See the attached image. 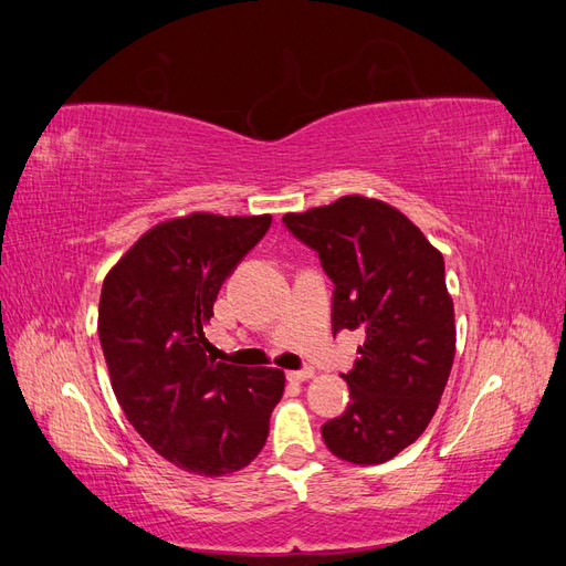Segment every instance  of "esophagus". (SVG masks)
<instances>
[{"mask_svg":"<svg viewBox=\"0 0 566 566\" xmlns=\"http://www.w3.org/2000/svg\"><path fill=\"white\" fill-rule=\"evenodd\" d=\"M287 378L293 380V382H306V380H312V378H314V368H304V370H290V373H287Z\"/></svg>","mask_w":566,"mask_h":566,"instance_id":"34e87169","label":"esophagus"}]
</instances>
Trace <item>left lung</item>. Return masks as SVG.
<instances>
[{
	"mask_svg": "<svg viewBox=\"0 0 566 566\" xmlns=\"http://www.w3.org/2000/svg\"><path fill=\"white\" fill-rule=\"evenodd\" d=\"M285 227L314 248L335 283L333 331H364L345 413L321 427L354 465H380L410 447L437 413L455 356L453 300L441 252L385 200L342 196Z\"/></svg>",
	"mask_w": 566,
	"mask_h": 566,
	"instance_id": "obj_1",
	"label": "left lung"
}]
</instances>
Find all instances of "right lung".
<instances>
[{"mask_svg":"<svg viewBox=\"0 0 566 566\" xmlns=\"http://www.w3.org/2000/svg\"><path fill=\"white\" fill-rule=\"evenodd\" d=\"M271 214L191 212L160 221L106 273L98 337L134 430L172 465L227 476L264 449L285 373L208 356L221 283L262 241Z\"/></svg>","mask_w":566,"mask_h":566,"instance_id":"obj_1","label":"right lung"}]
</instances>
